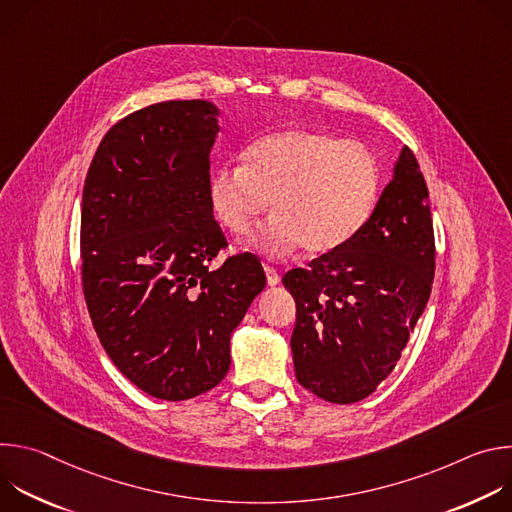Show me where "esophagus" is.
I'll return each mask as SVG.
<instances>
[{
    "label": "esophagus",
    "mask_w": 512,
    "mask_h": 512,
    "mask_svg": "<svg viewBox=\"0 0 512 512\" xmlns=\"http://www.w3.org/2000/svg\"><path fill=\"white\" fill-rule=\"evenodd\" d=\"M263 269H265V275H267V283H269V285H277V283L281 281V275H279V271H277L275 267L265 265Z\"/></svg>",
    "instance_id": "1"
}]
</instances>
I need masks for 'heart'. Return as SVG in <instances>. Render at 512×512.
<instances>
[{"label":"heart","mask_w":512,"mask_h":512,"mask_svg":"<svg viewBox=\"0 0 512 512\" xmlns=\"http://www.w3.org/2000/svg\"><path fill=\"white\" fill-rule=\"evenodd\" d=\"M379 164L358 141L314 129H289L257 139L241 166L212 172L208 200L233 237H249L271 202L255 243L271 257L298 247L308 255L348 243L375 210Z\"/></svg>","instance_id":"b5f03b06"}]
</instances>
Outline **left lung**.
Returning <instances> with one entry per match:
<instances>
[{"instance_id": "8db88e82", "label": "left lung", "mask_w": 512, "mask_h": 512, "mask_svg": "<svg viewBox=\"0 0 512 512\" xmlns=\"http://www.w3.org/2000/svg\"><path fill=\"white\" fill-rule=\"evenodd\" d=\"M435 273L429 192L405 148L373 214L342 247L283 275L296 300L298 383L346 405L375 393L423 314Z\"/></svg>"}]
</instances>
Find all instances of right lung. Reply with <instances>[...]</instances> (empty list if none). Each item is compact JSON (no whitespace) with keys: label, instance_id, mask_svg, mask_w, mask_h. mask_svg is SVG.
I'll use <instances>...</instances> for the list:
<instances>
[{"label":"right lung","instance_id":"right-lung-1","mask_svg":"<svg viewBox=\"0 0 512 512\" xmlns=\"http://www.w3.org/2000/svg\"><path fill=\"white\" fill-rule=\"evenodd\" d=\"M216 107L166 101L101 139L81 208V279L95 332L143 393L184 401L221 383L231 332L265 287L251 253L208 263L229 241L208 200Z\"/></svg>","mask_w":512,"mask_h":512}]
</instances>
